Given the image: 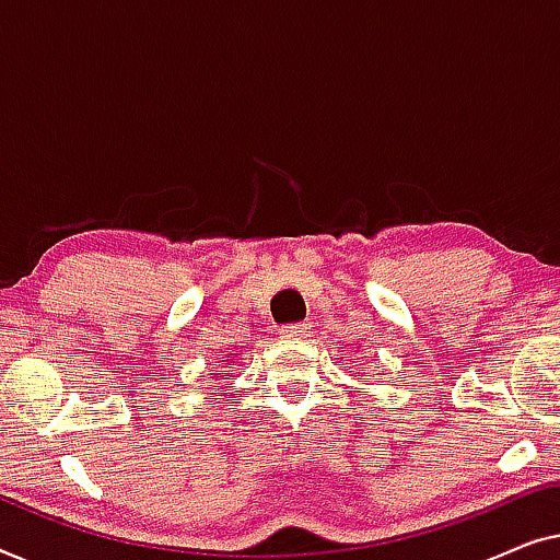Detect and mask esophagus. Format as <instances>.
Segmentation results:
<instances>
[{
    "label": "esophagus",
    "mask_w": 560,
    "mask_h": 560,
    "mask_svg": "<svg viewBox=\"0 0 560 560\" xmlns=\"http://www.w3.org/2000/svg\"><path fill=\"white\" fill-rule=\"evenodd\" d=\"M306 329H310V327L299 322V325H283L279 329V335L283 337V340H296V337H304L306 335Z\"/></svg>",
    "instance_id": "1"
}]
</instances>
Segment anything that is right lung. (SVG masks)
<instances>
[{
    "label": "right lung",
    "mask_w": 560,
    "mask_h": 560,
    "mask_svg": "<svg viewBox=\"0 0 560 560\" xmlns=\"http://www.w3.org/2000/svg\"><path fill=\"white\" fill-rule=\"evenodd\" d=\"M231 355H235V352H231ZM220 362H223V365H220V368H228V362H231V360H220ZM220 373H225V370H215V373H212V375H220Z\"/></svg>",
    "instance_id": "right-lung-1"
}]
</instances>
